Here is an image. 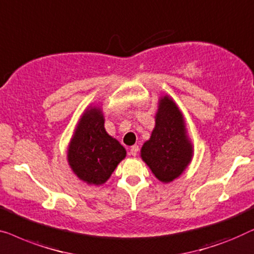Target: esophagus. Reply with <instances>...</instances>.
<instances>
[{"label": "esophagus", "instance_id": "34e87169", "mask_svg": "<svg viewBox=\"0 0 254 254\" xmlns=\"http://www.w3.org/2000/svg\"><path fill=\"white\" fill-rule=\"evenodd\" d=\"M138 151H139V147L137 145H133L131 147V149H130V154L132 155V156H135L138 154Z\"/></svg>", "mask_w": 254, "mask_h": 254}]
</instances>
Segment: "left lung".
<instances>
[{
  "instance_id": "1",
  "label": "left lung",
  "mask_w": 254,
  "mask_h": 254,
  "mask_svg": "<svg viewBox=\"0 0 254 254\" xmlns=\"http://www.w3.org/2000/svg\"><path fill=\"white\" fill-rule=\"evenodd\" d=\"M155 127L151 138L144 142L140 156L154 176L162 183H170L184 173L193 147L187 134L183 114L169 95L159 99Z\"/></svg>"
}]
</instances>
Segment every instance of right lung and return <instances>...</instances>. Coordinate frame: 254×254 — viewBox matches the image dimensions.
<instances>
[{
	"label": "right lung",
	"instance_id": "obj_1",
	"mask_svg": "<svg viewBox=\"0 0 254 254\" xmlns=\"http://www.w3.org/2000/svg\"><path fill=\"white\" fill-rule=\"evenodd\" d=\"M66 155L71 170L80 181L99 187L109 180L127 151L107 133L102 110L90 106L78 121Z\"/></svg>",
	"mask_w": 254,
	"mask_h": 254
}]
</instances>
